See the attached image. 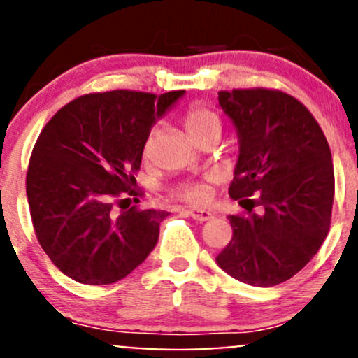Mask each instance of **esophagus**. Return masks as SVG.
<instances>
[{"mask_svg": "<svg viewBox=\"0 0 358 358\" xmlns=\"http://www.w3.org/2000/svg\"><path fill=\"white\" fill-rule=\"evenodd\" d=\"M187 214L197 221H209V220H213V216H214L210 210H206V209H189L187 210Z\"/></svg>", "mask_w": 358, "mask_h": 358, "instance_id": "esophagus-1", "label": "esophagus"}]
</instances>
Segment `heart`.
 I'll return each instance as SVG.
<instances>
[{
	"label": "heart",
	"instance_id": "heart-1",
	"mask_svg": "<svg viewBox=\"0 0 358 358\" xmlns=\"http://www.w3.org/2000/svg\"><path fill=\"white\" fill-rule=\"evenodd\" d=\"M183 125L194 141H199L208 134H221V118L216 111L204 106V104H192L187 108L185 115H183ZM210 183H213V176L182 183V185L173 187L169 190V195L173 199L189 202V204H206L209 201Z\"/></svg>",
	"mask_w": 358,
	"mask_h": 358
}]
</instances>
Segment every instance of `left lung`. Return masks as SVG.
I'll list each match as a JSON object with an SVG mask.
<instances>
[{"label": "left lung", "mask_w": 358, "mask_h": 358, "mask_svg": "<svg viewBox=\"0 0 358 358\" xmlns=\"http://www.w3.org/2000/svg\"><path fill=\"white\" fill-rule=\"evenodd\" d=\"M217 101L240 141L229 197L248 214L228 216L233 236L216 262L235 280L274 287L295 276L328 236L334 199L328 141L312 113L283 90H220Z\"/></svg>", "instance_id": "obj_1"}]
</instances>
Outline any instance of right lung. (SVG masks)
Listing matches in <instances>:
<instances>
[{"instance_id":"add662e5","label":"right lung","mask_w":358,"mask_h":358,"mask_svg":"<svg viewBox=\"0 0 358 358\" xmlns=\"http://www.w3.org/2000/svg\"><path fill=\"white\" fill-rule=\"evenodd\" d=\"M183 90L116 89L70 101L46 123L30 154L27 199L41 247L63 274L111 285L157 243L166 210L130 209L150 129Z\"/></svg>"}]
</instances>
